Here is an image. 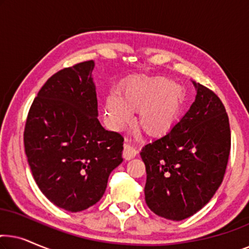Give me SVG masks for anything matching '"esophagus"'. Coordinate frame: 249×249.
Wrapping results in <instances>:
<instances>
[{"instance_id":"1","label":"esophagus","mask_w":249,"mask_h":249,"mask_svg":"<svg viewBox=\"0 0 249 249\" xmlns=\"http://www.w3.org/2000/svg\"><path fill=\"white\" fill-rule=\"evenodd\" d=\"M137 155V151L134 147H131L130 145L124 144V152H122V156L124 160H131Z\"/></svg>"}]
</instances>
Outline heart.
<instances>
[{
  "label": "heart",
  "instance_id": "b5f03b06",
  "mask_svg": "<svg viewBox=\"0 0 249 249\" xmlns=\"http://www.w3.org/2000/svg\"><path fill=\"white\" fill-rule=\"evenodd\" d=\"M183 104V90L175 81L164 77L136 79L122 88L120 97L110 95L105 111L111 125L122 128L130 120V112H137L139 128L149 137H163L178 121Z\"/></svg>",
  "mask_w": 249,
  "mask_h": 249
}]
</instances>
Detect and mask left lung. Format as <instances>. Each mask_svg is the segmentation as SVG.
<instances>
[{
  "instance_id": "8db88e82",
  "label": "left lung",
  "mask_w": 249,
  "mask_h": 249,
  "mask_svg": "<svg viewBox=\"0 0 249 249\" xmlns=\"http://www.w3.org/2000/svg\"><path fill=\"white\" fill-rule=\"evenodd\" d=\"M195 102L169 134L145 145V200L159 216L181 221L203 209L222 182L231 147L217 95L193 81Z\"/></svg>"
}]
</instances>
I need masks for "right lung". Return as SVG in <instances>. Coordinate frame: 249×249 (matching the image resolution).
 Instances as JSON below:
<instances>
[{"label":"right lung","instance_id":"right-lung-1","mask_svg":"<svg viewBox=\"0 0 249 249\" xmlns=\"http://www.w3.org/2000/svg\"><path fill=\"white\" fill-rule=\"evenodd\" d=\"M94 61L49 78L27 117L23 142L33 177L54 205L69 212L93 206L121 162L124 137L102 127L91 72Z\"/></svg>","mask_w":249,"mask_h":249}]
</instances>
